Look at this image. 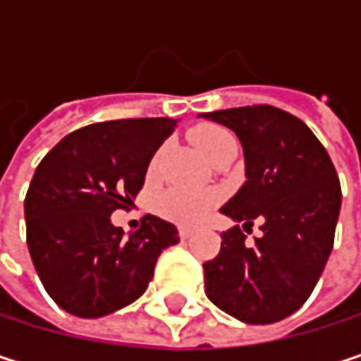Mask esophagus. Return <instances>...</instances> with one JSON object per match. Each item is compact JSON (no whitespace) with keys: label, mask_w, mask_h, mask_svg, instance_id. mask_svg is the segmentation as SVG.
<instances>
[{"label":"esophagus","mask_w":361,"mask_h":361,"mask_svg":"<svg viewBox=\"0 0 361 361\" xmlns=\"http://www.w3.org/2000/svg\"><path fill=\"white\" fill-rule=\"evenodd\" d=\"M190 236H192V230H190V228H183V226H181V228H180V238H181V240H188Z\"/></svg>","instance_id":"34e87169"}]
</instances>
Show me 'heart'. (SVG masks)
Returning a JSON list of instances; mask_svg holds the SVG:
<instances>
[{
	"label": "heart",
	"instance_id": "obj_1",
	"mask_svg": "<svg viewBox=\"0 0 361 361\" xmlns=\"http://www.w3.org/2000/svg\"><path fill=\"white\" fill-rule=\"evenodd\" d=\"M190 140L194 146L211 161L217 152H221L226 146L236 144L234 135L213 123L196 125L190 131ZM219 202L217 190H200V188H188V185H173L165 190L157 198V211L169 221H176L181 226H194L198 224L215 204Z\"/></svg>",
	"mask_w": 361,
	"mask_h": 361
}]
</instances>
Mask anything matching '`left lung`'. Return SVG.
<instances>
[{
  "label": "left lung",
  "mask_w": 361,
  "mask_h": 361,
  "mask_svg": "<svg viewBox=\"0 0 361 361\" xmlns=\"http://www.w3.org/2000/svg\"><path fill=\"white\" fill-rule=\"evenodd\" d=\"M232 129L245 150L243 188L219 209L243 224L221 234V251L204 267L207 297L247 324L295 314L318 284L332 251L341 211L334 165L297 116L267 104L202 112ZM262 224L249 243L244 230Z\"/></svg>",
  "instance_id": "obj_1"
}]
</instances>
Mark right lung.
Masks as SVG:
<instances>
[{"mask_svg": "<svg viewBox=\"0 0 361 361\" xmlns=\"http://www.w3.org/2000/svg\"><path fill=\"white\" fill-rule=\"evenodd\" d=\"M178 121L121 118L81 127L39 163L25 198L27 245L47 295L77 318H102L144 295L178 228L146 215L125 234L110 215L142 190Z\"/></svg>", "mask_w": 361, "mask_h": 361, "instance_id": "right-lung-1", "label": "right lung"}]
</instances>
